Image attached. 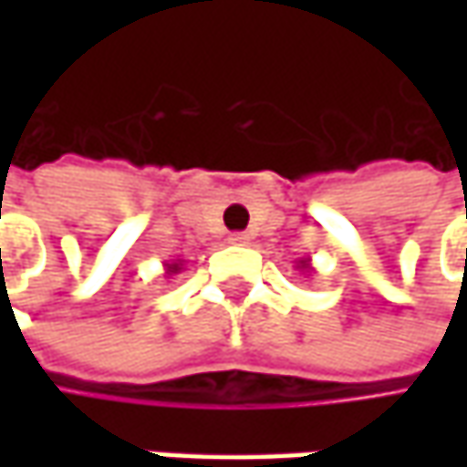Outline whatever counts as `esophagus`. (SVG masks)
I'll return each instance as SVG.
<instances>
[{"mask_svg": "<svg viewBox=\"0 0 467 467\" xmlns=\"http://www.w3.org/2000/svg\"><path fill=\"white\" fill-rule=\"evenodd\" d=\"M228 242L234 244V246H246V244L252 242V236H249V234H231Z\"/></svg>", "mask_w": 467, "mask_h": 467, "instance_id": "obj_1", "label": "esophagus"}]
</instances>
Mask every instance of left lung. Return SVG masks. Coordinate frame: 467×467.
Returning <instances> with one entry per match:
<instances>
[{"label":"left lung","mask_w":467,"mask_h":467,"mask_svg":"<svg viewBox=\"0 0 467 467\" xmlns=\"http://www.w3.org/2000/svg\"><path fill=\"white\" fill-rule=\"evenodd\" d=\"M296 267L301 270V273H312V270H314L312 260H309V257H301V260L296 262Z\"/></svg>","instance_id":"1"}]
</instances>
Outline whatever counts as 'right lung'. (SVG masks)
I'll use <instances>...</instances> for the list:
<instances>
[{"label": "right lung", "instance_id": "1", "mask_svg": "<svg viewBox=\"0 0 467 467\" xmlns=\"http://www.w3.org/2000/svg\"><path fill=\"white\" fill-rule=\"evenodd\" d=\"M182 265H184L182 260L166 262V265H163V267H166V275H176V273H182Z\"/></svg>", "mask_w": 467, "mask_h": 467}]
</instances>
